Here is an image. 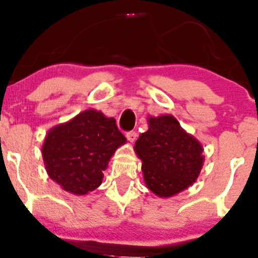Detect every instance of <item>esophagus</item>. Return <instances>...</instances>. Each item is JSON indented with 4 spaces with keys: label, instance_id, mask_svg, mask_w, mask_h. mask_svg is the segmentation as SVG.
Returning a JSON list of instances; mask_svg holds the SVG:
<instances>
[{
    "label": "esophagus",
    "instance_id": "esophagus-1",
    "mask_svg": "<svg viewBox=\"0 0 258 258\" xmlns=\"http://www.w3.org/2000/svg\"><path fill=\"white\" fill-rule=\"evenodd\" d=\"M125 136L129 142H134L136 140V136H138V134H136V132H128L125 134Z\"/></svg>",
    "mask_w": 258,
    "mask_h": 258
}]
</instances>
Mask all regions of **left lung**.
<instances>
[{"instance_id": "obj_1", "label": "left lung", "mask_w": 258, "mask_h": 258, "mask_svg": "<svg viewBox=\"0 0 258 258\" xmlns=\"http://www.w3.org/2000/svg\"><path fill=\"white\" fill-rule=\"evenodd\" d=\"M147 188L162 198L196 182L202 170L203 146L171 114L148 118V130L135 142Z\"/></svg>"}]
</instances>
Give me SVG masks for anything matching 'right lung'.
<instances>
[{
    "instance_id": "1",
    "label": "right lung",
    "mask_w": 258,
    "mask_h": 258,
    "mask_svg": "<svg viewBox=\"0 0 258 258\" xmlns=\"http://www.w3.org/2000/svg\"><path fill=\"white\" fill-rule=\"evenodd\" d=\"M125 142L114 118L83 111L48 132L42 147L45 170L66 192L87 195L101 184L111 157Z\"/></svg>"
}]
</instances>
